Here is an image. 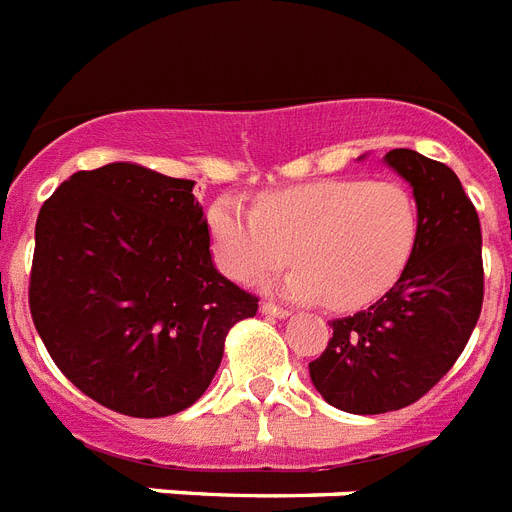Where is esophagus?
Segmentation results:
<instances>
[{"instance_id": "34e87169", "label": "esophagus", "mask_w": 512, "mask_h": 512, "mask_svg": "<svg viewBox=\"0 0 512 512\" xmlns=\"http://www.w3.org/2000/svg\"><path fill=\"white\" fill-rule=\"evenodd\" d=\"M259 312L264 314V317H275V320H285V317H290L288 309H282V306L272 304V301H264V304L259 306Z\"/></svg>"}]
</instances>
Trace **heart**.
<instances>
[{
    "instance_id": "1",
    "label": "heart",
    "mask_w": 512,
    "mask_h": 512,
    "mask_svg": "<svg viewBox=\"0 0 512 512\" xmlns=\"http://www.w3.org/2000/svg\"><path fill=\"white\" fill-rule=\"evenodd\" d=\"M216 267L243 285L282 277L290 301L349 312L372 304L407 267L418 237V206L396 182L320 179L264 192L253 211L232 198L208 211Z\"/></svg>"
}]
</instances>
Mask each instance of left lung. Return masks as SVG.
<instances>
[{"label":"left lung","mask_w":512,"mask_h":512,"mask_svg":"<svg viewBox=\"0 0 512 512\" xmlns=\"http://www.w3.org/2000/svg\"><path fill=\"white\" fill-rule=\"evenodd\" d=\"M383 163L412 187L415 248L386 296L333 320L309 365L322 399L351 415L402 410L428 394L463 354L484 304L481 224L455 171L404 147Z\"/></svg>","instance_id":"obj_1"}]
</instances>
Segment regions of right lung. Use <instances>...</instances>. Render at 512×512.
I'll use <instances>...</instances> for the list:
<instances>
[{"label":"right lung","mask_w":512,"mask_h":512,"mask_svg":"<svg viewBox=\"0 0 512 512\" xmlns=\"http://www.w3.org/2000/svg\"><path fill=\"white\" fill-rule=\"evenodd\" d=\"M192 187L116 161L76 171L36 219V333L73 386L129 418L198 402L230 327L259 309L214 267Z\"/></svg>","instance_id":"add662e5"}]
</instances>
